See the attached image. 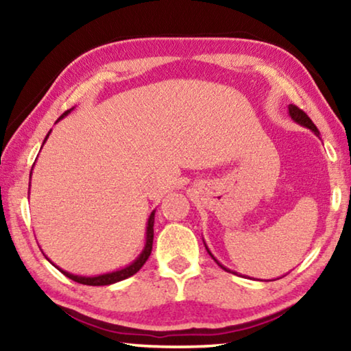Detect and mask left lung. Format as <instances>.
Listing matches in <instances>:
<instances>
[{
	"label": "left lung",
	"instance_id": "left-lung-1",
	"mask_svg": "<svg viewBox=\"0 0 351 351\" xmlns=\"http://www.w3.org/2000/svg\"><path fill=\"white\" fill-rule=\"evenodd\" d=\"M288 114H289V117L291 119H293V121L295 122V123H299V125H302V127H305V128H308V130H311V132L314 133V134H316L317 136V138H319V136H320V133H319V130H317V127L316 125H314V123H313V121H311V119L310 117H308L306 114H305V112L304 111H302L300 108H297V106L295 105H288ZM203 243H204V246H206V251L207 252H209V255H210V257L213 258V260H215V263L219 266V268H221V269H224V271H228V272H232V274H235V276H239V272H235V271H230L229 268H226V266L224 265H221V263H219V261L215 258V255H213L212 252H210V249L209 247H207V245H206V241H204V239H203Z\"/></svg>",
	"mask_w": 351,
	"mask_h": 351
}]
</instances>
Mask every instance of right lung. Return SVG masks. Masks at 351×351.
<instances>
[{"mask_svg": "<svg viewBox=\"0 0 351 351\" xmlns=\"http://www.w3.org/2000/svg\"><path fill=\"white\" fill-rule=\"evenodd\" d=\"M74 108H71L68 111H64L63 114L57 119L58 121H62L63 117H66L71 111H73ZM52 130H49V133L46 134V138L43 141V144H41V147L45 145V142L47 141V138H49ZM34 169V167H32ZM31 176H32V170H31ZM154 212L153 210L150 213V217H148V221H147V229H145V245H144V249H142L141 254L136 257V260H133L132 263L127 265L125 268H121V269H116V271H111V272H105V274H97V276H77V274H71V272L64 271L62 268H58V266H56L52 261L46 257L47 261H51L52 265L56 266V268L62 272V274L66 276L68 278H71V280H74L77 283H82V285H90V287H104V285H112L116 282H121V280H125V278L134 276L136 272H138L142 266H144L145 261L148 260V257H150L152 254V247H153V224H154Z\"/></svg>", "mask_w": 351, "mask_h": 351, "instance_id": "obj_1", "label": "right lung"}]
</instances>
